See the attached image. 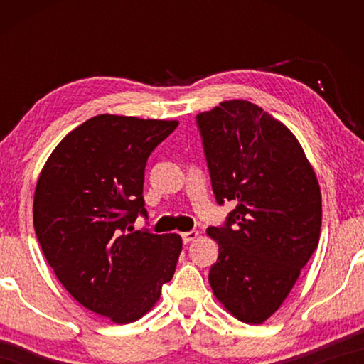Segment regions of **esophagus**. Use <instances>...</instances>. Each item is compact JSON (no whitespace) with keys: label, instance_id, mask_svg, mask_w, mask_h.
Segmentation results:
<instances>
[{"label":"esophagus","instance_id":"esophagus-1","mask_svg":"<svg viewBox=\"0 0 364 364\" xmlns=\"http://www.w3.org/2000/svg\"><path fill=\"white\" fill-rule=\"evenodd\" d=\"M197 237H199V231H188V232H183V241L186 242V244L196 241Z\"/></svg>","mask_w":364,"mask_h":364}]
</instances>
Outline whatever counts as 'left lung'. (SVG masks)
I'll list each match as a JSON object with an SVG mask.
<instances>
[{"label": "left lung", "instance_id": "obj_1", "mask_svg": "<svg viewBox=\"0 0 364 364\" xmlns=\"http://www.w3.org/2000/svg\"><path fill=\"white\" fill-rule=\"evenodd\" d=\"M218 204L236 208L207 234L218 244L208 282L228 313L262 324L286 300L318 247L321 191L284 123L244 100L197 115Z\"/></svg>", "mask_w": 364, "mask_h": 364}]
</instances>
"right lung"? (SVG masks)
I'll return each instance as SVG.
<instances>
[{"mask_svg":"<svg viewBox=\"0 0 364 364\" xmlns=\"http://www.w3.org/2000/svg\"><path fill=\"white\" fill-rule=\"evenodd\" d=\"M176 127L91 117L65 134L36 183L33 226L46 262L78 304L117 324L152 310L181 254L180 234L127 231L146 215L147 157Z\"/></svg>","mask_w":364,"mask_h":364,"instance_id":"1","label":"right lung"}]
</instances>
